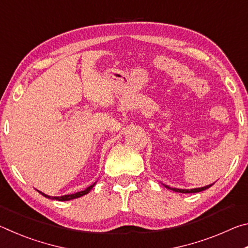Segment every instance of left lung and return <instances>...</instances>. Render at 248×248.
I'll list each match as a JSON object with an SVG mask.
<instances>
[{"label":"left lung","mask_w":248,"mask_h":248,"mask_svg":"<svg viewBox=\"0 0 248 248\" xmlns=\"http://www.w3.org/2000/svg\"><path fill=\"white\" fill-rule=\"evenodd\" d=\"M212 185H208V186L205 187H201V188H195V189H177V188H170L169 186H165L166 188H169L170 190H174V191H177V192H183V194H194V192H199V191H202L208 189L209 187H211Z\"/></svg>","instance_id":"8db88e82"}]
</instances>
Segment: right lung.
I'll return each instance as SVG.
<instances>
[{
  "label": "right lung",
  "mask_w": 248,
  "mask_h": 248,
  "mask_svg": "<svg viewBox=\"0 0 248 248\" xmlns=\"http://www.w3.org/2000/svg\"><path fill=\"white\" fill-rule=\"evenodd\" d=\"M95 184H96V182L93 184V185H91L90 187H87L85 190H83V191H78V192H77V194H72V195H65V196H61V197H50V196H48V195H45L44 192H41V191H39L41 195L43 196H45L46 198H49V199H56V200H59V201H66V200H71V199H75V198H78V197H82V196H84V195H86V194H89V191L92 189V188H93L94 186H95Z\"/></svg>",
  "instance_id": "add662e5"
}]
</instances>
